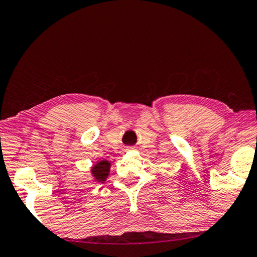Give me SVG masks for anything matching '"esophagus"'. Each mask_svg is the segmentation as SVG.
Masks as SVG:
<instances>
[{"instance_id":"esophagus-1","label":"esophagus","mask_w":257,"mask_h":257,"mask_svg":"<svg viewBox=\"0 0 257 257\" xmlns=\"http://www.w3.org/2000/svg\"><path fill=\"white\" fill-rule=\"evenodd\" d=\"M126 150H132V148H127V149H126Z\"/></svg>"}]
</instances>
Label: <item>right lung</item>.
Returning a JSON list of instances; mask_svg holds the SVG:
<instances>
[{
	"label": "right lung",
	"mask_w": 257,
	"mask_h": 257,
	"mask_svg": "<svg viewBox=\"0 0 257 257\" xmlns=\"http://www.w3.org/2000/svg\"><path fill=\"white\" fill-rule=\"evenodd\" d=\"M111 163L109 160L101 159L93 164L90 168V175L93 183H103L110 173Z\"/></svg>",
	"instance_id": "add662e5"
}]
</instances>
